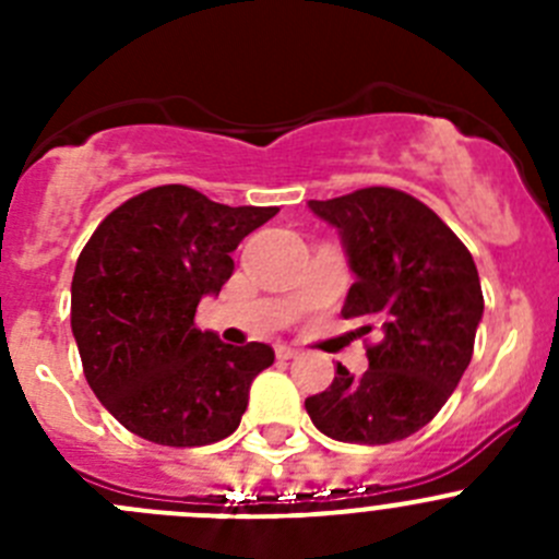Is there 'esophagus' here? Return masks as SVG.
Returning a JSON list of instances; mask_svg holds the SVG:
<instances>
[{"mask_svg": "<svg viewBox=\"0 0 559 559\" xmlns=\"http://www.w3.org/2000/svg\"><path fill=\"white\" fill-rule=\"evenodd\" d=\"M296 349L294 347H288V344H276V358L280 360H290V358H296Z\"/></svg>", "mask_w": 559, "mask_h": 559, "instance_id": "1", "label": "esophagus"}]
</instances>
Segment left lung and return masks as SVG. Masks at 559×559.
Returning <instances> with one entry per match:
<instances>
[{"mask_svg": "<svg viewBox=\"0 0 559 559\" xmlns=\"http://www.w3.org/2000/svg\"><path fill=\"white\" fill-rule=\"evenodd\" d=\"M328 221L355 283L341 316L378 333L369 369L335 367L324 392L305 400L313 426L338 442L386 445L428 426L473 358L484 296L471 251L423 201L367 187L308 201Z\"/></svg>", "mask_w": 559, "mask_h": 559, "instance_id": "8db88e82", "label": "left lung"}]
</instances>
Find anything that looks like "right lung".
<instances>
[{
  "instance_id": "1",
  "label": "right lung",
  "mask_w": 559,
  "mask_h": 559,
  "mask_svg": "<svg viewBox=\"0 0 559 559\" xmlns=\"http://www.w3.org/2000/svg\"><path fill=\"white\" fill-rule=\"evenodd\" d=\"M276 212L165 185L95 229L72 276V335L88 386L131 433L195 448L240 426L251 380L274 364V349L201 333L195 310L231 276L237 243Z\"/></svg>"
}]
</instances>
